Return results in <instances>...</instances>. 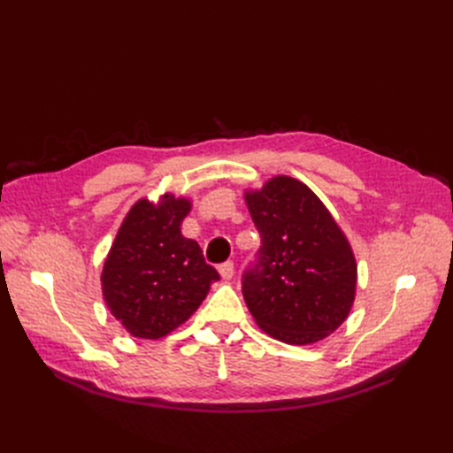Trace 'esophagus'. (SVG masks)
Segmentation results:
<instances>
[{"label": "esophagus", "mask_w": 453, "mask_h": 453, "mask_svg": "<svg viewBox=\"0 0 453 453\" xmlns=\"http://www.w3.org/2000/svg\"><path fill=\"white\" fill-rule=\"evenodd\" d=\"M219 273H221L223 280H232V276H234V263H223L221 266H219Z\"/></svg>", "instance_id": "34e87169"}]
</instances>
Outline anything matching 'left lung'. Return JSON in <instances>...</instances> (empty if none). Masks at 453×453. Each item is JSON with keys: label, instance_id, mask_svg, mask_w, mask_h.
<instances>
[{"label": "left lung", "instance_id": "left-lung-1", "mask_svg": "<svg viewBox=\"0 0 453 453\" xmlns=\"http://www.w3.org/2000/svg\"><path fill=\"white\" fill-rule=\"evenodd\" d=\"M243 200L260 232V257L243 276L255 323L285 344L310 346L348 319L357 291V258L313 190L273 175Z\"/></svg>", "mask_w": 453, "mask_h": 453}]
</instances>
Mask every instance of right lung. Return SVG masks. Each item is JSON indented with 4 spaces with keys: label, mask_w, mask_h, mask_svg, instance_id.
<instances>
[{
    "label": "right lung",
    "mask_w": 453,
    "mask_h": 453,
    "mask_svg": "<svg viewBox=\"0 0 453 453\" xmlns=\"http://www.w3.org/2000/svg\"><path fill=\"white\" fill-rule=\"evenodd\" d=\"M190 200L164 193L140 198L117 230L102 268L109 311L134 338L168 336L193 315L219 280L200 245L183 236Z\"/></svg>",
    "instance_id": "obj_1"
}]
</instances>
